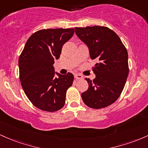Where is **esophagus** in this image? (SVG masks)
Listing matches in <instances>:
<instances>
[{
  "label": "esophagus",
  "mask_w": 148,
  "mask_h": 148,
  "mask_svg": "<svg viewBox=\"0 0 148 148\" xmlns=\"http://www.w3.org/2000/svg\"><path fill=\"white\" fill-rule=\"evenodd\" d=\"M75 78L76 79H81L83 78V76L80 74H75Z\"/></svg>",
  "instance_id": "34e87169"
}]
</instances>
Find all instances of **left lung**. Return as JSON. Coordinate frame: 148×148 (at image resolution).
I'll return each mask as SVG.
<instances>
[{
    "label": "left lung",
    "mask_w": 148,
    "mask_h": 148,
    "mask_svg": "<svg viewBox=\"0 0 148 148\" xmlns=\"http://www.w3.org/2000/svg\"><path fill=\"white\" fill-rule=\"evenodd\" d=\"M75 34L89 48L92 59H96L93 80L85 78L89 88L82 94L88 107L100 109L117 101L129 75L128 53L120 38L106 26L75 27Z\"/></svg>",
    "instance_id": "left-lung-1"
}]
</instances>
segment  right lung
Masks as SVG:
<instances>
[{
  "mask_svg": "<svg viewBox=\"0 0 148 148\" xmlns=\"http://www.w3.org/2000/svg\"><path fill=\"white\" fill-rule=\"evenodd\" d=\"M73 34L74 29L40 30L30 36L19 56L21 87L29 101L40 110L55 112L65 104L66 91L72 86L74 76L55 73L53 64Z\"/></svg>",
  "mask_w": 148,
  "mask_h": 148,
  "instance_id": "add662e5",
  "label": "right lung"
}]
</instances>
